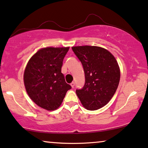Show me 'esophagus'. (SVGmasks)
Returning <instances> with one entry per match:
<instances>
[{"label": "esophagus", "instance_id": "1", "mask_svg": "<svg viewBox=\"0 0 148 148\" xmlns=\"http://www.w3.org/2000/svg\"><path fill=\"white\" fill-rule=\"evenodd\" d=\"M71 87H72L73 88L74 86H75V82H73L71 83Z\"/></svg>", "mask_w": 148, "mask_h": 148}]
</instances>
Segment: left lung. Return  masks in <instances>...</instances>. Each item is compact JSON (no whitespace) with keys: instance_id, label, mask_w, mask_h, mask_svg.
Instances as JSON below:
<instances>
[{"instance_id":"left-lung-1","label":"left lung","mask_w":148,"mask_h":148,"mask_svg":"<svg viewBox=\"0 0 148 148\" xmlns=\"http://www.w3.org/2000/svg\"><path fill=\"white\" fill-rule=\"evenodd\" d=\"M72 50L82 62L85 84L76 94L85 108L95 110L105 106L116 92L120 69L114 56L98 46H75Z\"/></svg>"}]
</instances>
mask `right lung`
Instances as JSON below:
<instances>
[{
  "label": "right lung",
  "mask_w": 148,
  "mask_h": 148,
  "mask_svg": "<svg viewBox=\"0 0 148 148\" xmlns=\"http://www.w3.org/2000/svg\"><path fill=\"white\" fill-rule=\"evenodd\" d=\"M69 48L48 47L38 50L27 62L23 75L27 94L38 106L54 110L60 106L71 89L61 73L62 62Z\"/></svg>",
  "instance_id": "1"
}]
</instances>
